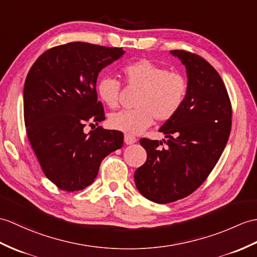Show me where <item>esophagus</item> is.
Here are the masks:
<instances>
[{
	"label": "esophagus",
	"mask_w": 257,
	"mask_h": 257,
	"mask_svg": "<svg viewBox=\"0 0 257 257\" xmlns=\"http://www.w3.org/2000/svg\"><path fill=\"white\" fill-rule=\"evenodd\" d=\"M137 141L136 137L135 136H131V135H124V143L126 145H133Z\"/></svg>",
	"instance_id": "1"
}]
</instances>
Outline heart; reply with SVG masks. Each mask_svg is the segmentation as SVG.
I'll return each mask as SVG.
<instances>
[{
    "instance_id": "heart-1",
    "label": "heart",
    "mask_w": 257,
    "mask_h": 257,
    "mask_svg": "<svg viewBox=\"0 0 257 257\" xmlns=\"http://www.w3.org/2000/svg\"><path fill=\"white\" fill-rule=\"evenodd\" d=\"M123 82L128 87L140 88L133 109L112 112L108 122L111 128L130 135L139 134L157 121H168L184 104L188 84L182 73L169 71L148 59H140L122 68ZM96 91L100 100L109 108L119 104L120 83L114 76H104L98 81Z\"/></svg>"
}]
</instances>
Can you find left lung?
<instances>
[{
  "mask_svg": "<svg viewBox=\"0 0 257 257\" xmlns=\"http://www.w3.org/2000/svg\"><path fill=\"white\" fill-rule=\"evenodd\" d=\"M187 70L188 89L177 114L160 128L168 140L140 139L146 163L135 183L147 199L169 204L194 193L209 176L231 133L232 106L221 76L196 53L172 50Z\"/></svg>",
  "mask_w": 257,
  "mask_h": 257,
  "instance_id": "8db88e82",
  "label": "left lung"
}]
</instances>
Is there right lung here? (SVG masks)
Here are the masks:
<instances>
[{"label":"right lung","instance_id":"1","mask_svg":"<svg viewBox=\"0 0 257 257\" xmlns=\"http://www.w3.org/2000/svg\"><path fill=\"white\" fill-rule=\"evenodd\" d=\"M122 48L69 43L41 55L24 85V120L29 143L45 175L65 192L91 185L100 162L123 145V134L86 124L105 119L96 81Z\"/></svg>","mask_w":257,"mask_h":257}]
</instances>
